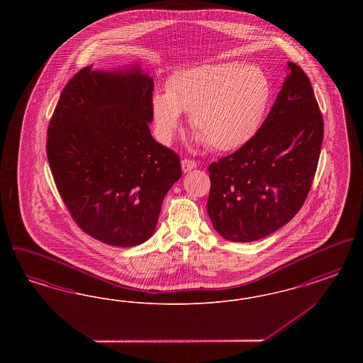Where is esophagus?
Listing matches in <instances>:
<instances>
[{"instance_id": "1", "label": "esophagus", "mask_w": 363, "mask_h": 363, "mask_svg": "<svg viewBox=\"0 0 363 363\" xmlns=\"http://www.w3.org/2000/svg\"><path fill=\"white\" fill-rule=\"evenodd\" d=\"M196 162L194 160H190V159H184L182 162H181V167H182V172L184 173H189L190 170H193V169H196Z\"/></svg>"}]
</instances>
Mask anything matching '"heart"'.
Returning <instances> with one entry per match:
<instances>
[{"mask_svg":"<svg viewBox=\"0 0 363 363\" xmlns=\"http://www.w3.org/2000/svg\"><path fill=\"white\" fill-rule=\"evenodd\" d=\"M272 98L264 70L241 62L203 64L178 70L167 92L156 91L151 110L157 136L170 143L189 113L194 140L216 151H234L256 136Z\"/></svg>","mask_w":363,"mask_h":363,"instance_id":"1","label":"heart"}]
</instances>
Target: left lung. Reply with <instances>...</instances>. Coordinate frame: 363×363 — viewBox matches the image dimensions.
<instances>
[{"mask_svg":"<svg viewBox=\"0 0 363 363\" xmlns=\"http://www.w3.org/2000/svg\"><path fill=\"white\" fill-rule=\"evenodd\" d=\"M324 121L311 80L296 64L249 143L209 167L207 209L227 241L261 240L303 206L317 170Z\"/></svg>","mask_w":363,"mask_h":363,"instance_id":"obj_1","label":"left lung"}]
</instances>
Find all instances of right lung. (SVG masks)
Masks as SVG:
<instances>
[{"mask_svg":"<svg viewBox=\"0 0 363 363\" xmlns=\"http://www.w3.org/2000/svg\"><path fill=\"white\" fill-rule=\"evenodd\" d=\"M154 79L138 65L77 72L48 129L52 178L79 227L98 241H148L166 193L181 178L179 156L151 136Z\"/></svg>","mask_w":363,"mask_h":363,"instance_id":"add662e5","label":"right lung"}]
</instances>
